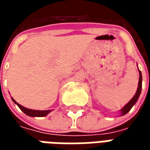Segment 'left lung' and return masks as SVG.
Here are the masks:
<instances>
[{
  "instance_id": "1",
  "label": "left lung",
  "mask_w": 150,
  "mask_h": 150,
  "mask_svg": "<svg viewBox=\"0 0 150 150\" xmlns=\"http://www.w3.org/2000/svg\"><path fill=\"white\" fill-rule=\"evenodd\" d=\"M139 75H140V77H139L138 88H137V92H136V94L134 95V96L131 99V100L129 101V103L126 104L125 106L122 109H120V112H121V116L125 115L126 113H128L129 111L131 110V108H132V106L136 104V102L137 101L139 96H140L141 91H142V72L140 71H139Z\"/></svg>"
}]
</instances>
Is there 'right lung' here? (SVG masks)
<instances>
[{
    "label": "right lung",
    "mask_w": 150,
    "mask_h": 150,
    "mask_svg": "<svg viewBox=\"0 0 150 150\" xmlns=\"http://www.w3.org/2000/svg\"><path fill=\"white\" fill-rule=\"evenodd\" d=\"M12 100L14 102V104H16L18 105L19 108L21 109L25 114H26L27 116H32V117H42V116H46L47 114H49L51 110H45V111H40V110H33V109H29V108H26L23 107L21 106V104H19L18 103H17L16 101L12 98Z\"/></svg>",
    "instance_id": "add662e5"
}]
</instances>
